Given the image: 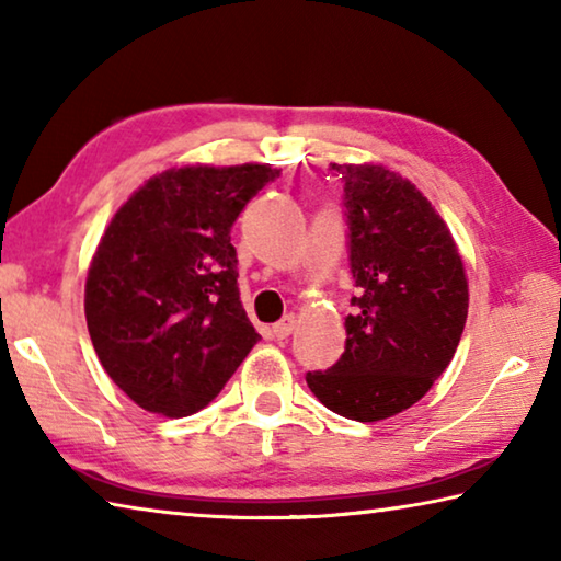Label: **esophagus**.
I'll return each mask as SVG.
<instances>
[{
  "instance_id": "obj_1",
  "label": "esophagus",
  "mask_w": 561,
  "mask_h": 561,
  "mask_svg": "<svg viewBox=\"0 0 561 561\" xmlns=\"http://www.w3.org/2000/svg\"><path fill=\"white\" fill-rule=\"evenodd\" d=\"M294 327H297V317L287 314L282 321H277V324L272 327V334L277 336V339H287V336L291 334V331H294Z\"/></svg>"
}]
</instances>
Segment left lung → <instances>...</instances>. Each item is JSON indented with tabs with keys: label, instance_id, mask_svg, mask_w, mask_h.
I'll return each mask as SVG.
<instances>
[{
	"label": "left lung",
	"instance_id": "obj_1",
	"mask_svg": "<svg viewBox=\"0 0 561 561\" xmlns=\"http://www.w3.org/2000/svg\"><path fill=\"white\" fill-rule=\"evenodd\" d=\"M344 180L356 282L346 348L307 383L329 411L374 423L431 391L460 344L468 277L453 234L411 180L374 163H331Z\"/></svg>",
	"mask_w": 561,
	"mask_h": 561
}]
</instances>
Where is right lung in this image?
I'll list each match as a JSON object with an SVG mask.
<instances>
[{
  "mask_svg": "<svg viewBox=\"0 0 561 561\" xmlns=\"http://www.w3.org/2000/svg\"><path fill=\"white\" fill-rule=\"evenodd\" d=\"M274 178L279 170L262 163L168 168L108 222L83 309L101 366L144 411L197 413L260 341L230 230Z\"/></svg>",
  "mask_w": 561,
  "mask_h": 561,
  "instance_id": "obj_1",
  "label": "right lung"
}]
</instances>
